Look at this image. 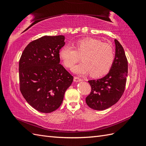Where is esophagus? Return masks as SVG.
<instances>
[{
  "instance_id": "obj_1",
  "label": "esophagus",
  "mask_w": 146,
  "mask_h": 146,
  "mask_svg": "<svg viewBox=\"0 0 146 146\" xmlns=\"http://www.w3.org/2000/svg\"><path fill=\"white\" fill-rule=\"evenodd\" d=\"M83 80L82 78H79V77H74V81L76 82H81Z\"/></svg>"
}]
</instances>
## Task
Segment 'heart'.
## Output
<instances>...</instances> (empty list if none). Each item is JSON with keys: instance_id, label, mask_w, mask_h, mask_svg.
<instances>
[{"instance_id": "b5f03b06", "label": "heart", "mask_w": 146, "mask_h": 146, "mask_svg": "<svg viewBox=\"0 0 146 146\" xmlns=\"http://www.w3.org/2000/svg\"><path fill=\"white\" fill-rule=\"evenodd\" d=\"M74 48L69 45L63 46L60 50L59 55L68 68H72L82 57L83 61L74 68L75 73L83 75L90 72L91 76L99 77L107 74L111 69L114 53L110 44L87 37L77 40Z\"/></svg>"}]
</instances>
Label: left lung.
Listing matches in <instances>:
<instances>
[{"mask_svg": "<svg viewBox=\"0 0 146 146\" xmlns=\"http://www.w3.org/2000/svg\"><path fill=\"white\" fill-rule=\"evenodd\" d=\"M115 57L108 74L98 80L88 81L91 92L86 98V104L96 110H104L117 103L125 91L128 61L123 48L117 39Z\"/></svg>", "mask_w": 146, "mask_h": 146, "instance_id": "left-lung-1", "label": "left lung"}]
</instances>
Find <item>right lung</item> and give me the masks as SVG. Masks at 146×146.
<instances>
[{"label":"right lung","instance_id":"right-lung-1","mask_svg":"<svg viewBox=\"0 0 146 146\" xmlns=\"http://www.w3.org/2000/svg\"><path fill=\"white\" fill-rule=\"evenodd\" d=\"M64 36H44L30 42L19 63L20 91L37 111L48 113L62 104L74 77L60 64Z\"/></svg>","mask_w":146,"mask_h":146}]
</instances>
